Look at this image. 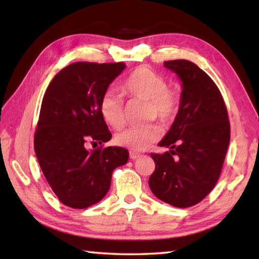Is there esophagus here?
<instances>
[{
	"label": "esophagus",
	"mask_w": 259,
	"mask_h": 259,
	"mask_svg": "<svg viewBox=\"0 0 259 259\" xmlns=\"http://www.w3.org/2000/svg\"><path fill=\"white\" fill-rule=\"evenodd\" d=\"M129 154H130V159H131V160H136V159H138V157L142 156V154H140V153L134 152V151H130Z\"/></svg>",
	"instance_id": "esophagus-1"
}]
</instances>
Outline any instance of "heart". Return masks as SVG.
I'll use <instances>...</instances> for the list:
<instances>
[{
	"label": "heart",
	"instance_id": "b5f03b06",
	"mask_svg": "<svg viewBox=\"0 0 259 259\" xmlns=\"http://www.w3.org/2000/svg\"><path fill=\"white\" fill-rule=\"evenodd\" d=\"M165 78L148 67H138L131 72L121 84L122 94L131 99L147 102L148 116L156 117L161 123H172L181 108V98L176 91L168 88ZM103 120L114 129L124 124V106L120 96L107 91L99 103ZM162 130L159 125L130 126L119 131L114 137L117 145L134 151L145 150L160 140Z\"/></svg>",
	"mask_w": 259,
	"mask_h": 259
}]
</instances>
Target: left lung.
<instances>
[{"label":"left lung","instance_id":"8db88e82","mask_svg":"<svg viewBox=\"0 0 259 259\" xmlns=\"http://www.w3.org/2000/svg\"><path fill=\"white\" fill-rule=\"evenodd\" d=\"M182 80L181 108L159 146L151 153L155 170L148 185L157 199L177 208L202 201L218 182L230 144L224 98L211 77L190 60L164 61Z\"/></svg>","mask_w":259,"mask_h":259}]
</instances>
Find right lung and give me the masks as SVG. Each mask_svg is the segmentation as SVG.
I'll list each match as a JSON object with an SVG mask.
<instances>
[{
  "mask_svg": "<svg viewBox=\"0 0 259 259\" xmlns=\"http://www.w3.org/2000/svg\"><path fill=\"white\" fill-rule=\"evenodd\" d=\"M124 68V63H73L57 74L43 97L34 150L47 182L67 207L99 202L113 170L128 161L125 148L103 147L112 135L99 112L103 95ZM89 142L101 146L89 151Z\"/></svg>",
  "mask_w": 259,
  "mask_h": 259,
  "instance_id": "right-lung-1",
  "label": "right lung"
}]
</instances>
